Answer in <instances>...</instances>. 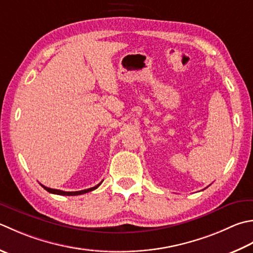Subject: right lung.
I'll return each mask as SVG.
<instances>
[{
    "instance_id": "add662e5",
    "label": "right lung",
    "mask_w": 253,
    "mask_h": 253,
    "mask_svg": "<svg viewBox=\"0 0 253 253\" xmlns=\"http://www.w3.org/2000/svg\"><path fill=\"white\" fill-rule=\"evenodd\" d=\"M102 183V182H101ZM101 183L100 184H97V185H95V186H93V187H91V189H87V190H83V191H77V192H64V191H61V190H54V189H50V187H47V186H44V185H42V184H41L44 190H46L47 192H49V193H52V194H58V195H67V196H73V195H81V194H84V193H87V192H91V191H94L95 189H97L98 186L101 185Z\"/></svg>"
}]
</instances>
